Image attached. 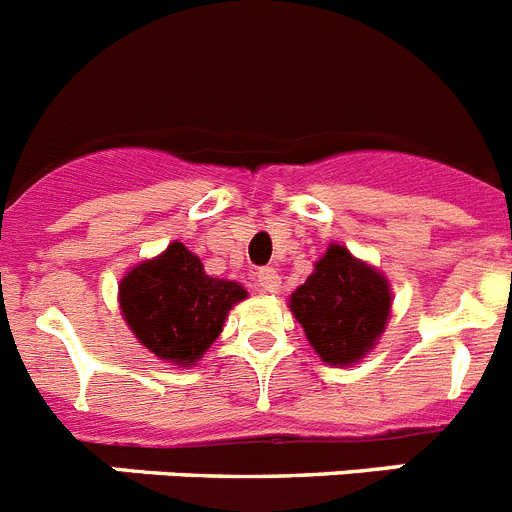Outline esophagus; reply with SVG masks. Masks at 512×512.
Here are the masks:
<instances>
[{"label": "esophagus", "mask_w": 512, "mask_h": 512, "mask_svg": "<svg viewBox=\"0 0 512 512\" xmlns=\"http://www.w3.org/2000/svg\"><path fill=\"white\" fill-rule=\"evenodd\" d=\"M256 282H259L261 292H279V287H282L279 271L271 269V266H261V269L256 271Z\"/></svg>", "instance_id": "1"}]
</instances>
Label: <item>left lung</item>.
Returning <instances> with one entry per match:
<instances>
[{
	"mask_svg": "<svg viewBox=\"0 0 512 512\" xmlns=\"http://www.w3.org/2000/svg\"><path fill=\"white\" fill-rule=\"evenodd\" d=\"M289 307L325 364H354L390 318V287L346 248L330 246Z\"/></svg>",
	"mask_w": 512,
	"mask_h": 512,
	"instance_id": "left-lung-1",
	"label": "left lung"
}]
</instances>
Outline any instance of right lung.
<instances>
[{"instance_id": "right-lung-1", "label": "right lung", "mask_w": 512, "mask_h": 512, "mask_svg": "<svg viewBox=\"0 0 512 512\" xmlns=\"http://www.w3.org/2000/svg\"><path fill=\"white\" fill-rule=\"evenodd\" d=\"M243 297L241 284L207 277L184 243L135 266L120 284L122 315L135 338L158 359L187 366L220 336L225 315Z\"/></svg>"}]
</instances>
